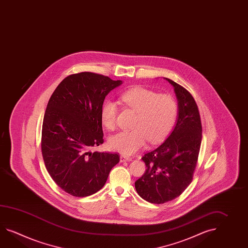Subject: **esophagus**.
Returning a JSON list of instances; mask_svg holds the SVG:
<instances>
[{"label":"esophagus","mask_w":248,"mask_h":248,"mask_svg":"<svg viewBox=\"0 0 248 248\" xmlns=\"http://www.w3.org/2000/svg\"><path fill=\"white\" fill-rule=\"evenodd\" d=\"M131 160H132V158L129 157V156L123 155H120V162H129V161H131Z\"/></svg>","instance_id":"1"}]
</instances>
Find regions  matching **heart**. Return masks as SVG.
Returning <instances> with one entry per match:
<instances>
[{
    "mask_svg": "<svg viewBox=\"0 0 248 248\" xmlns=\"http://www.w3.org/2000/svg\"><path fill=\"white\" fill-rule=\"evenodd\" d=\"M122 102L136 113L132 131L121 132L109 138L111 149L131 155L142 149L147 140L156 144L162 141L174 126L178 116L175 99L167 94H157L143 87L129 89L122 94ZM117 107L106 101L100 111L101 123L108 130L116 128Z\"/></svg>",
    "mask_w": 248,
    "mask_h": 248,
    "instance_id": "obj_1",
    "label": "heart"
}]
</instances>
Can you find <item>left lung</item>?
Segmentation results:
<instances>
[{"instance_id":"left-lung-1","label":"left lung","mask_w":248,"mask_h":248,"mask_svg":"<svg viewBox=\"0 0 248 248\" xmlns=\"http://www.w3.org/2000/svg\"><path fill=\"white\" fill-rule=\"evenodd\" d=\"M165 79L173 86L178 99L176 124L163 143L144 155L147 169L135 182L140 197L157 204L179 197L192 182L202 140L201 119L192 95Z\"/></svg>"}]
</instances>
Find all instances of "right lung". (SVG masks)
I'll return each mask as SVG.
<instances>
[{
	"label": "right lung",
	"mask_w": 248,
	"mask_h": 248,
	"mask_svg": "<svg viewBox=\"0 0 248 248\" xmlns=\"http://www.w3.org/2000/svg\"><path fill=\"white\" fill-rule=\"evenodd\" d=\"M122 84L108 77L82 72L66 77L47 105L42 130V154L52 180L74 197L103 187L118 154L92 152L104 142L100 111L105 97Z\"/></svg>",
	"instance_id": "1"
}]
</instances>
